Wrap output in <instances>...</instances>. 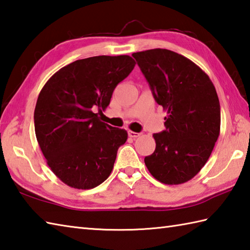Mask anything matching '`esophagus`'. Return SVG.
Returning <instances> with one entry per match:
<instances>
[{
	"label": "esophagus",
	"instance_id": "34e87169",
	"mask_svg": "<svg viewBox=\"0 0 250 250\" xmlns=\"http://www.w3.org/2000/svg\"><path fill=\"white\" fill-rule=\"evenodd\" d=\"M128 134H129L130 138H132V139H136L141 135V133H138V132H133V131H129Z\"/></svg>",
	"mask_w": 250,
	"mask_h": 250
}]
</instances>
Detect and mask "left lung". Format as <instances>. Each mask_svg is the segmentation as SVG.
Masks as SVG:
<instances>
[{
    "label": "left lung",
    "instance_id": "left-lung-1",
    "mask_svg": "<svg viewBox=\"0 0 250 250\" xmlns=\"http://www.w3.org/2000/svg\"><path fill=\"white\" fill-rule=\"evenodd\" d=\"M157 104L167 110L166 129L153 136L155 151L146 167L159 182L174 185L194 178L211 155L221 114L216 87L188 58L154 48L133 53Z\"/></svg>",
    "mask_w": 250,
    "mask_h": 250
}]
</instances>
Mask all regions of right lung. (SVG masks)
Instances as JSON below:
<instances>
[{"label":"right lung","instance_id":"right-lung-1","mask_svg":"<svg viewBox=\"0 0 250 250\" xmlns=\"http://www.w3.org/2000/svg\"><path fill=\"white\" fill-rule=\"evenodd\" d=\"M129 55L76 61L48 79L34 109V130L48 167L62 182L90 189L109 177L117 151L128 139L124 129L102 122L115 87L130 75Z\"/></svg>","mask_w":250,"mask_h":250}]
</instances>
